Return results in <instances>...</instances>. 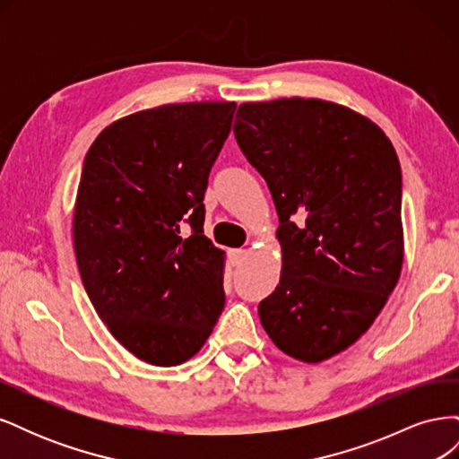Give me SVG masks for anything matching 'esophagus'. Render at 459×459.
<instances>
[{
  "instance_id": "34e87169",
  "label": "esophagus",
  "mask_w": 459,
  "mask_h": 459,
  "mask_svg": "<svg viewBox=\"0 0 459 459\" xmlns=\"http://www.w3.org/2000/svg\"><path fill=\"white\" fill-rule=\"evenodd\" d=\"M228 256H230L231 266H239V264H243L247 258V251L245 248H230Z\"/></svg>"
}]
</instances>
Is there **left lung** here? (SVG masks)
Masks as SVG:
<instances>
[{
    "label": "left lung",
    "mask_w": 459,
    "mask_h": 459,
    "mask_svg": "<svg viewBox=\"0 0 459 459\" xmlns=\"http://www.w3.org/2000/svg\"><path fill=\"white\" fill-rule=\"evenodd\" d=\"M233 134L280 216V285L258 304L277 349L307 364L371 327L404 260L402 172L385 132L324 100L243 103Z\"/></svg>",
    "instance_id": "left-lung-1"
}]
</instances>
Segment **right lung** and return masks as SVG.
Listing matches in <instances>:
<instances>
[{
	"label": "right lung",
	"mask_w": 459,
	"mask_h": 459,
	"mask_svg": "<svg viewBox=\"0 0 459 459\" xmlns=\"http://www.w3.org/2000/svg\"><path fill=\"white\" fill-rule=\"evenodd\" d=\"M235 107L140 110L86 152L73 220L82 283L113 337L151 366L187 362L224 310V251L203 233V199Z\"/></svg>",
	"instance_id": "add662e5"
}]
</instances>
